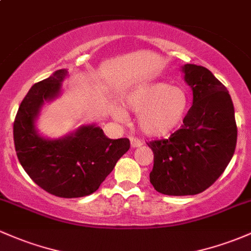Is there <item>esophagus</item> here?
I'll list each match as a JSON object with an SVG mask.
<instances>
[{"instance_id":"1","label":"esophagus","mask_w":251,"mask_h":251,"mask_svg":"<svg viewBox=\"0 0 251 251\" xmlns=\"http://www.w3.org/2000/svg\"><path fill=\"white\" fill-rule=\"evenodd\" d=\"M130 145H131V147H133V148L140 147L142 145V141L140 139H137V137L130 136Z\"/></svg>"}]
</instances>
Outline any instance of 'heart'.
I'll return each mask as SVG.
<instances>
[{
  "instance_id": "1",
  "label": "heart",
  "mask_w": 251,
  "mask_h": 251,
  "mask_svg": "<svg viewBox=\"0 0 251 251\" xmlns=\"http://www.w3.org/2000/svg\"><path fill=\"white\" fill-rule=\"evenodd\" d=\"M126 107L137 114L139 128L151 137L168 136L182 123L187 111V94L179 87L165 82L146 83L136 87L126 97ZM123 120V112H115Z\"/></svg>"
}]
</instances>
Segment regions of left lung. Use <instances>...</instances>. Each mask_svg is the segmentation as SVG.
Instances as JSON below:
<instances>
[{"mask_svg": "<svg viewBox=\"0 0 251 251\" xmlns=\"http://www.w3.org/2000/svg\"><path fill=\"white\" fill-rule=\"evenodd\" d=\"M183 72L194 98L182 128L169 139L147 142L154 154L150 182L164 195H196L211 187L237 144L233 103L225 86L204 67L185 64Z\"/></svg>", "mask_w": 251, "mask_h": 251, "instance_id": "1", "label": "left lung"}]
</instances>
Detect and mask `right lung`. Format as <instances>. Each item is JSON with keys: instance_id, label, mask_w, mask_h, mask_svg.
I'll list each match as a JSON object with an SVG mask.
<instances>
[{"instance_id": "add662e5", "label": "right lung", "mask_w": 251, "mask_h": 251, "mask_svg": "<svg viewBox=\"0 0 251 251\" xmlns=\"http://www.w3.org/2000/svg\"><path fill=\"white\" fill-rule=\"evenodd\" d=\"M66 69L34 83L21 101L13 126L19 161L36 184L58 198H82L100 187L117 160L130 147L126 137L112 140L94 126L74 135L45 140L34 130V118L44 100L57 96Z\"/></svg>"}]
</instances>
